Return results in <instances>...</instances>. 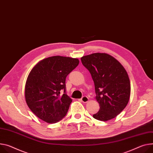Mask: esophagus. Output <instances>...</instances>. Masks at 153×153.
Returning a JSON list of instances; mask_svg holds the SVG:
<instances>
[{"instance_id": "esophagus-1", "label": "esophagus", "mask_w": 153, "mask_h": 153, "mask_svg": "<svg viewBox=\"0 0 153 153\" xmlns=\"http://www.w3.org/2000/svg\"><path fill=\"white\" fill-rule=\"evenodd\" d=\"M81 101H82V102L86 103V102H88L89 101V98H88L87 96H83L82 98H81Z\"/></svg>"}]
</instances>
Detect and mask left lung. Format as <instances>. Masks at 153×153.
I'll list each match as a JSON object with an SVG mask.
<instances>
[{"label": "left lung", "instance_id": "left-lung-1", "mask_svg": "<svg viewBox=\"0 0 153 153\" xmlns=\"http://www.w3.org/2000/svg\"><path fill=\"white\" fill-rule=\"evenodd\" d=\"M93 80L100 110L93 118L106 121L115 118L127 105L131 95V84L123 66L112 55L94 53L81 57Z\"/></svg>", "mask_w": 153, "mask_h": 153}]
</instances>
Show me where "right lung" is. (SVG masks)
<instances>
[{
    "instance_id": "obj_1",
    "label": "right lung",
    "mask_w": 153,
    "mask_h": 153,
    "mask_svg": "<svg viewBox=\"0 0 153 153\" xmlns=\"http://www.w3.org/2000/svg\"><path fill=\"white\" fill-rule=\"evenodd\" d=\"M77 59L52 56L38 62L27 77L25 99L32 112L48 123H55L67 114L72 100L65 93L66 76L79 65ZM64 94L60 95V90Z\"/></svg>"
}]
</instances>
